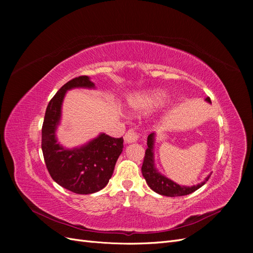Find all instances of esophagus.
<instances>
[{
    "label": "esophagus",
    "mask_w": 253,
    "mask_h": 253,
    "mask_svg": "<svg viewBox=\"0 0 253 253\" xmlns=\"http://www.w3.org/2000/svg\"><path fill=\"white\" fill-rule=\"evenodd\" d=\"M139 138V135L137 133L134 128L128 129V131L126 133L125 135V141L126 143H133V142H137Z\"/></svg>",
    "instance_id": "1"
}]
</instances>
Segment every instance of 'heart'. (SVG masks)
I'll return each instance as SVG.
<instances>
[{"mask_svg":"<svg viewBox=\"0 0 253 253\" xmlns=\"http://www.w3.org/2000/svg\"><path fill=\"white\" fill-rule=\"evenodd\" d=\"M167 100L168 95L165 91L153 90L134 97L129 101V105L137 112H148L165 104Z\"/></svg>","mask_w":253,"mask_h":253,"instance_id":"heart-1","label":"heart"}]
</instances>
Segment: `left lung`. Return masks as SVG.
Segmentation results:
<instances>
[{"label": "left lung", "instance_id": "1", "mask_svg": "<svg viewBox=\"0 0 253 253\" xmlns=\"http://www.w3.org/2000/svg\"><path fill=\"white\" fill-rule=\"evenodd\" d=\"M208 102H211L210 98L208 97L206 99ZM153 148H154V133H151L148 136V149L145 150L143 164L141 167V172L145 181L149 185V187L154 191V192L165 195V196H185L188 194L193 193L194 191L203 187L205 183L208 181L210 178V175L206 179L198 183L196 186L192 187H185L179 186L177 183L172 181L171 179L165 177L164 175L159 174L154 167V153H153Z\"/></svg>", "mask_w": 253, "mask_h": 253}]
</instances>
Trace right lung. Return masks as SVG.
I'll list each match as a JSON object with an SVG mask.
<instances>
[{"label": "right lung", "mask_w": 253, "mask_h": 253, "mask_svg": "<svg viewBox=\"0 0 253 253\" xmlns=\"http://www.w3.org/2000/svg\"><path fill=\"white\" fill-rule=\"evenodd\" d=\"M74 87H94V83L87 76H79L65 83L51 98L42 126L41 147L48 173L58 185L77 194H91L108 185L124 149V137L114 138L100 134L79 149L61 147L55 131L64 95Z\"/></svg>", "instance_id": "1"}]
</instances>
